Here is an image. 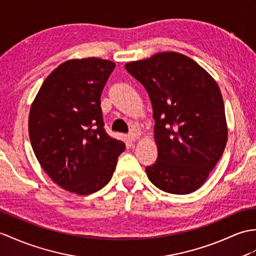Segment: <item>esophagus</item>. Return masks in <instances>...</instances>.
<instances>
[{
  "label": "esophagus",
  "mask_w": 256,
  "mask_h": 256,
  "mask_svg": "<svg viewBox=\"0 0 256 256\" xmlns=\"http://www.w3.org/2000/svg\"><path fill=\"white\" fill-rule=\"evenodd\" d=\"M128 138L132 140V142H134V140H140V134L138 133H136V132H132V133H130L128 134Z\"/></svg>",
  "instance_id": "1"
}]
</instances>
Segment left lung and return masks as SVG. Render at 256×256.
Returning a JSON list of instances; mask_svg holds the SVG:
<instances>
[{
	"mask_svg": "<svg viewBox=\"0 0 256 256\" xmlns=\"http://www.w3.org/2000/svg\"><path fill=\"white\" fill-rule=\"evenodd\" d=\"M150 96L158 158L146 167L164 192L198 190L222 156L228 140L220 89L206 70L179 52L156 53L126 64Z\"/></svg>",
	"mask_w": 256,
	"mask_h": 256,
	"instance_id": "obj_1",
	"label": "left lung"
}]
</instances>
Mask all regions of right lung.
<instances>
[{"instance_id":"1","label":"right lung","mask_w":256,"mask_h":256,"mask_svg":"<svg viewBox=\"0 0 256 256\" xmlns=\"http://www.w3.org/2000/svg\"><path fill=\"white\" fill-rule=\"evenodd\" d=\"M116 63L72 58L53 70L32 101L28 132L36 157L65 191L89 195L111 180L121 140L104 132L100 96Z\"/></svg>"}]
</instances>
